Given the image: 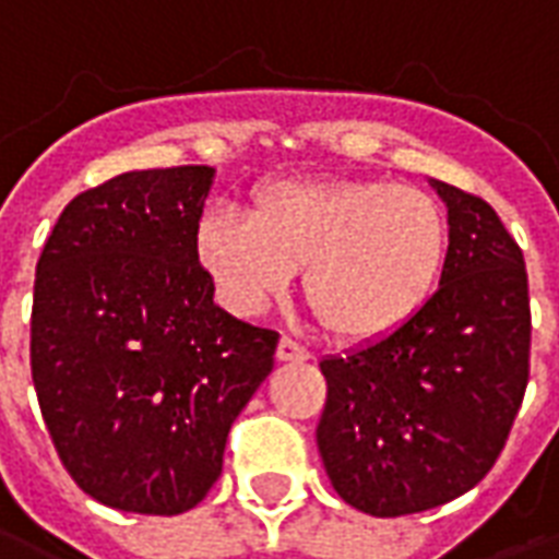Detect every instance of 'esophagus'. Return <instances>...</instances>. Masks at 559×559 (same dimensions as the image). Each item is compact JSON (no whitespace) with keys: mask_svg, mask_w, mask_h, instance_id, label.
Returning <instances> with one entry per match:
<instances>
[{"mask_svg":"<svg viewBox=\"0 0 559 559\" xmlns=\"http://www.w3.org/2000/svg\"><path fill=\"white\" fill-rule=\"evenodd\" d=\"M275 357H278V360H284V364H289V360H308L310 352L301 346V343H296V340L281 336L278 348H275Z\"/></svg>","mask_w":559,"mask_h":559,"instance_id":"obj_1","label":"esophagus"}]
</instances>
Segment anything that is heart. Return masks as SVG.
I'll return each mask as SVG.
<instances>
[{
	"label": "heart",
	"instance_id": "b5f03b06",
	"mask_svg": "<svg viewBox=\"0 0 559 559\" xmlns=\"http://www.w3.org/2000/svg\"><path fill=\"white\" fill-rule=\"evenodd\" d=\"M445 242L431 195L381 181H266L249 213L219 202L195 228V254L234 310L258 313L301 270L308 308L343 343L404 325L437 284Z\"/></svg>",
	"mask_w": 559,
	"mask_h": 559
}]
</instances>
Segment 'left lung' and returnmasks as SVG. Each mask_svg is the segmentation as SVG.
Returning a JSON list of instances; mask_svg holds the SVG:
<instances>
[{"label":"left lung","mask_w":559,"mask_h":559,"mask_svg":"<svg viewBox=\"0 0 559 559\" xmlns=\"http://www.w3.org/2000/svg\"><path fill=\"white\" fill-rule=\"evenodd\" d=\"M449 207L440 287L404 325L325 357L317 445L336 496L369 516L463 496L498 460L527 386L525 258L484 199L431 178Z\"/></svg>","instance_id":"8db88e82"}]
</instances>
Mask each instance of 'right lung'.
Wrapping results in <instances>:
<instances>
[{
  "label": "right lung",
  "instance_id": "1",
  "mask_svg": "<svg viewBox=\"0 0 559 559\" xmlns=\"http://www.w3.org/2000/svg\"><path fill=\"white\" fill-rule=\"evenodd\" d=\"M213 166L122 173L63 207L37 261L32 378L58 457L99 504L178 516L223 472L278 334L213 305L195 228Z\"/></svg>",
  "mask_w": 559,
  "mask_h": 559
}]
</instances>
